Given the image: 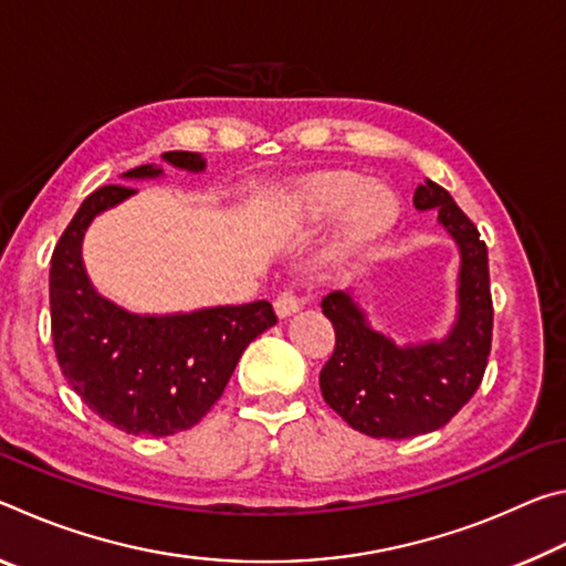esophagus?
I'll return each mask as SVG.
<instances>
[{"label":"esophagus","mask_w":566,"mask_h":566,"mask_svg":"<svg viewBox=\"0 0 566 566\" xmlns=\"http://www.w3.org/2000/svg\"><path fill=\"white\" fill-rule=\"evenodd\" d=\"M302 304H304V300H302L300 294H296L294 290H284L274 300V310H276V314H280V317H290V314H294L296 310H300Z\"/></svg>","instance_id":"esophagus-1"}]
</instances>
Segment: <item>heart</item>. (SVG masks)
<instances>
[{
	"mask_svg": "<svg viewBox=\"0 0 566 566\" xmlns=\"http://www.w3.org/2000/svg\"><path fill=\"white\" fill-rule=\"evenodd\" d=\"M296 212L302 217L322 219L342 214L352 207L349 234L354 239L375 237L395 217V197L381 187H369V181L352 171H332L312 179L296 195Z\"/></svg>",
	"mask_w": 566,
	"mask_h": 566,
	"instance_id": "heart-1",
	"label": "heart"
}]
</instances>
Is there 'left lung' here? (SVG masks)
<instances>
[{
  "label": "left lung",
  "instance_id": "left-lung-1",
  "mask_svg": "<svg viewBox=\"0 0 566 566\" xmlns=\"http://www.w3.org/2000/svg\"><path fill=\"white\" fill-rule=\"evenodd\" d=\"M415 207L437 209L462 252L452 334L439 344L397 347L367 327L349 294L332 292L322 300L337 337L319 371L322 397L352 429L377 439H409L444 427L482 385L492 349L494 306L484 239L432 179L415 189Z\"/></svg>",
  "mask_w": 566,
  "mask_h": 566
}]
</instances>
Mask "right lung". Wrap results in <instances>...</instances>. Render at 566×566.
I'll list each match as a JSON object with an SVG mask.
<instances>
[{
	"instance_id": "obj_1",
	"label": "right lung",
	"mask_w": 566,
	"mask_h": 566,
	"mask_svg": "<svg viewBox=\"0 0 566 566\" xmlns=\"http://www.w3.org/2000/svg\"><path fill=\"white\" fill-rule=\"evenodd\" d=\"M169 165L199 171L195 151H167ZM142 165L124 177H157ZM134 195L107 185L84 199L56 242L50 262V310L56 361L94 415L127 434L169 437L199 424L224 395L247 344L276 324L260 300L175 317H139L94 292L82 266L84 229L104 209Z\"/></svg>"
}]
</instances>
